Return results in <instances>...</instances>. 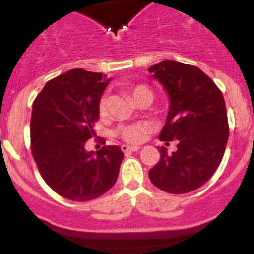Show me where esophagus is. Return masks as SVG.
Returning a JSON list of instances; mask_svg holds the SVG:
<instances>
[{"mask_svg": "<svg viewBox=\"0 0 254 254\" xmlns=\"http://www.w3.org/2000/svg\"><path fill=\"white\" fill-rule=\"evenodd\" d=\"M122 150L124 153L127 152H135V151H139L140 147L139 146H127V145H123Z\"/></svg>", "mask_w": 254, "mask_h": 254, "instance_id": "1", "label": "esophagus"}]
</instances>
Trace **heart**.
Masks as SVG:
<instances>
[{
  "label": "heart",
  "instance_id": "heart-1",
  "mask_svg": "<svg viewBox=\"0 0 254 254\" xmlns=\"http://www.w3.org/2000/svg\"><path fill=\"white\" fill-rule=\"evenodd\" d=\"M130 96L131 99L137 103V102L142 101V99H153V92L150 87L145 86V84H137L130 89ZM99 114L106 115L107 109H108V99L107 97H102L99 101ZM146 130H147V125L146 124H131L127 125V127H120L119 135L124 141L129 143H139L142 141L143 135H145Z\"/></svg>",
  "mask_w": 254,
  "mask_h": 254
}]
</instances>
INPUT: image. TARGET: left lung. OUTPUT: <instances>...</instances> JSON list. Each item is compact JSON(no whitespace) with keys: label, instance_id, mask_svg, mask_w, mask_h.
Returning <instances> with one entry per match:
<instances>
[{"label":"left lung","instance_id":"8db88e82","mask_svg":"<svg viewBox=\"0 0 254 254\" xmlns=\"http://www.w3.org/2000/svg\"><path fill=\"white\" fill-rule=\"evenodd\" d=\"M170 98L161 141L177 140V150L160 147V161L148 172L157 188L171 194L193 191L219 167L229 140L226 106L221 91L200 68L163 60L148 68Z\"/></svg>","mask_w":254,"mask_h":254}]
</instances>
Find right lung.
<instances>
[{
	"mask_svg": "<svg viewBox=\"0 0 254 254\" xmlns=\"http://www.w3.org/2000/svg\"><path fill=\"white\" fill-rule=\"evenodd\" d=\"M112 78L73 68L47 82L33 103L32 153L47 184L61 196L88 201L114 186L124 153L119 146L87 151L99 101Z\"/></svg>",
	"mask_w": 254,
	"mask_h": 254,
	"instance_id": "1",
	"label": "right lung"
}]
</instances>
